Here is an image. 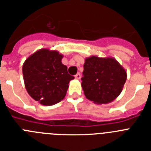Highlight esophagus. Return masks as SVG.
Here are the masks:
<instances>
[{"instance_id": "34e87169", "label": "esophagus", "mask_w": 151, "mask_h": 151, "mask_svg": "<svg viewBox=\"0 0 151 151\" xmlns=\"http://www.w3.org/2000/svg\"><path fill=\"white\" fill-rule=\"evenodd\" d=\"M75 78H76V79H80V78H81V74H80L79 73H77V74L75 76Z\"/></svg>"}]
</instances>
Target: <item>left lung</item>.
Returning <instances> with one entry per match:
<instances>
[{
  "label": "left lung",
  "instance_id": "left-lung-1",
  "mask_svg": "<svg viewBox=\"0 0 151 151\" xmlns=\"http://www.w3.org/2000/svg\"><path fill=\"white\" fill-rule=\"evenodd\" d=\"M82 87L85 97L94 104H108L122 92L127 73L113 57L91 56L85 59Z\"/></svg>",
  "mask_w": 151,
  "mask_h": 151
}]
</instances>
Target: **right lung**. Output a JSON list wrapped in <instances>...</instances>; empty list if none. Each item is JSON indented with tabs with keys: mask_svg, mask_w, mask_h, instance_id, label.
Returning <instances> with one entry per match:
<instances>
[{
	"mask_svg": "<svg viewBox=\"0 0 151 151\" xmlns=\"http://www.w3.org/2000/svg\"><path fill=\"white\" fill-rule=\"evenodd\" d=\"M63 56L57 50L44 48L29 56L22 66L24 83L33 99L51 106L63 99L69 83L74 79L62 63ZM43 98V99H41Z\"/></svg>",
	"mask_w": 151,
	"mask_h": 151,
	"instance_id": "right-lung-1",
	"label": "right lung"
}]
</instances>
